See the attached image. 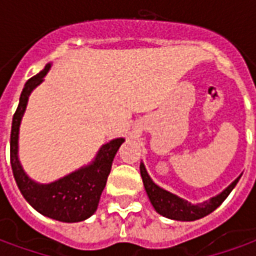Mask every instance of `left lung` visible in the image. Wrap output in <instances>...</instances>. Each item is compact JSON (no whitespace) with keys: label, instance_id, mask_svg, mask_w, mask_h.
Listing matches in <instances>:
<instances>
[{"label":"left lung","instance_id":"obj_1","mask_svg":"<svg viewBox=\"0 0 256 256\" xmlns=\"http://www.w3.org/2000/svg\"><path fill=\"white\" fill-rule=\"evenodd\" d=\"M140 170H141V176H142L145 191L148 194V198L155 208V211L161 214L162 216H166L170 220H175V221H195V220H200V218L210 215L211 212L215 211L221 205L222 202L225 201V198L231 194V191L235 188V185L238 184L240 178H241V176H238L220 195L195 205V204L185 201V200L174 195L171 192L162 190L161 186H158L151 180V176L148 175L144 164H141Z\"/></svg>","mask_w":256,"mask_h":256}]
</instances>
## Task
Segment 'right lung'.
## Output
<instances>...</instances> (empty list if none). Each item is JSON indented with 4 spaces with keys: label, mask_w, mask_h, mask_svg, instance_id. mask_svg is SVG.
Segmentation results:
<instances>
[{
    "label": "right lung",
    "mask_w": 256,
    "mask_h": 256,
    "mask_svg": "<svg viewBox=\"0 0 256 256\" xmlns=\"http://www.w3.org/2000/svg\"><path fill=\"white\" fill-rule=\"evenodd\" d=\"M51 64L45 65L40 74L30 78L20 96V104L11 126V166L15 182L28 204L45 216L61 222H80L90 218L98 208L114 156L125 141L116 138L101 146L92 164L51 184H36L26 176L18 160V132L25 112L28 96L35 86L44 81Z\"/></svg>",
    "instance_id": "add662e5"
}]
</instances>
